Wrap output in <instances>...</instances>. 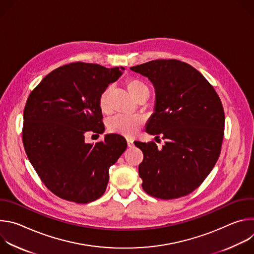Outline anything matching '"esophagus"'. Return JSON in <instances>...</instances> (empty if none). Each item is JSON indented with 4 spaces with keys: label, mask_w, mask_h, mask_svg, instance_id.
Segmentation results:
<instances>
[{
    "label": "esophagus",
    "mask_w": 254,
    "mask_h": 254,
    "mask_svg": "<svg viewBox=\"0 0 254 254\" xmlns=\"http://www.w3.org/2000/svg\"><path fill=\"white\" fill-rule=\"evenodd\" d=\"M127 146L129 148H131L133 146V139L130 137H127Z\"/></svg>",
    "instance_id": "1"
}]
</instances>
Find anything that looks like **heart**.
Returning <instances> with one entry per match:
<instances>
[{"label":"heart","mask_w":254,"mask_h":254,"mask_svg":"<svg viewBox=\"0 0 254 254\" xmlns=\"http://www.w3.org/2000/svg\"><path fill=\"white\" fill-rule=\"evenodd\" d=\"M127 88L131 96L137 100L142 96H149V88L142 81L138 79H129L127 82ZM113 91V86L107 85L100 93L98 98V104L100 111L104 114H108L112 110L111 105V95ZM144 118L140 115L126 116V115H116L107 121V129L111 132L119 133L126 136L133 135L137 132L140 127L144 123Z\"/></svg>","instance_id":"1"}]
</instances>
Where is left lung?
<instances>
[{"label":"left lung","instance_id":"1","mask_svg":"<svg viewBox=\"0 0 254 254\" xmlns=\"http://www.w3.org/2000/svg\"><path fill=\"white\" fill-rule=\"evenodd\" d=\"M130 69L148 77L156 89V108L146 131L165 139L135 141L143 160L141 187L164 199L186 196L212 171L221 152L225 116L222 102L208 80L188 63L153 60ZM156 136V137H157Z\"/></svg>","mask_w":254,"mask_h":254}]
</instances>
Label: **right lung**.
I'll return each mask as SVG.
<instances>
[{"mask_svg":"<svg viewBox=\"0 0 254 254\" xmlns=\"http://www.w3.org/2000/svg\"><path fill=\"white\" fill-rule=\"evenodd\" d=\"M121 75L119 67L66 64L46 75L27 99L25 152L45 186L61 199L86 204L101 197L110 167L127 149L120 134H106L95 144L85 142L88 131H104L98 98Z\"/></svg>","mask_w":254,"mask_h":254,"instance_id":"add662e5","label":"right lung"}]
</instances>
